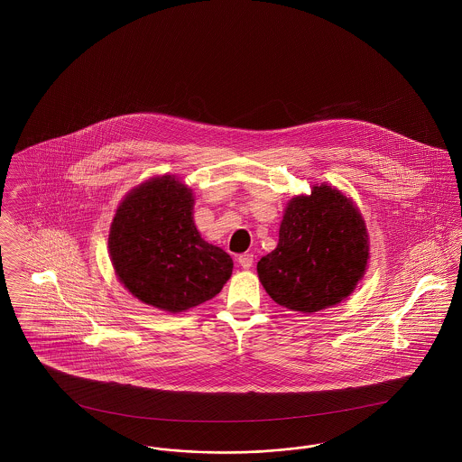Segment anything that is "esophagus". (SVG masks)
Wrapping results in <instances>:
<instances>
[{
  "instance_id": "34e87169",
  "label": "esophagus",
  "mask_w": 462,
  "mask_h": 462,
  "mask_svg": "<svg viewBox=\"0 0 462 462\" xmlns=\"http://www.w3.org/2000/svg\"><path fill=\"white\" fill-rule=\"evenodd\" d=\"M237 262H239V264H241L244 270H249V268L253 266V254L244 253V254H241V256L237 258Z\"/></svg>"
}]
</instances>
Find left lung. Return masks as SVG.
<instances>
[{
	"label": "left lung",
	"mask_w": 462,
	"mask_h": 462,
	"mask_svg": "<svg viewBox=\"0 0 462 462\" xmlns=\"http://www.w3.org/2000/svg\"><path fill=\"white\" fill-rule=\"evenodd\" d=\"M369 234L352 199L329 183L287 202L277 247L258 262V277L281 307L313 313L339 305L362 281Z\"/></svg>",
	"instance_id": "obj_1"
}]
</instances>
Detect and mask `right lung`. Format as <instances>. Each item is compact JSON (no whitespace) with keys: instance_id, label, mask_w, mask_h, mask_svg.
<instances>
[{"instance_id":"1","label":"right lung","mask_w":462,"mask_h":462,"mask_svg":"<svg viewBox=\"0 0 462 462\" xmlns=\"http://www.w3.org/2000/svg\"><path fill=\"white\" fill-rule=\"evenodd\" d=\"M110 262L136 300L180 313L215 298L234 262L204 241L194 223V194L175 175L132 189L110 223Z\"/></svg>"}]
</instances>
